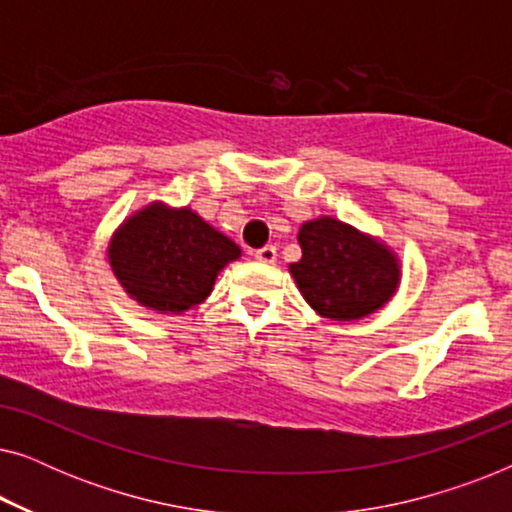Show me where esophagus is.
<instances>
[{"label":"esophagus","mask_w":512,"mask_h":512,"mask_svg":"<svg viewBox=\"0 0 512 512\" xmlns=\"http://www.w3.org/2000/svg\"><path fill=\"white\" fill-rule=\"evenodd\" d=\"M254 258L261 263H275L277 261V249L272 244H265V247L254 251Z\"/></svg>","instance_id":"34e87169"}]
</instances>
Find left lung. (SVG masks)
Returning <instances> with one entry per match:
<instances>
[{"mask_svg": "<svg viewBox=\"0 0 512 512\" xmlns=\"http://www.w3.org/2000/svg\"><path fill=\"white\" fill-rule=\"evenodd\" d=\"M303 256L291 275L319 314L335 321L368 317L394 296L398 265L389 249L335 219L307 221L298 233Z\"/></svg>", "mask_w": 512, "mask_h": 512, "instance_id": "obj_1", "label": "left lung"}]
</instances>
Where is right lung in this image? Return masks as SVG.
<instances>
[{
  "label": "right lung",
  "instance_id": "add662e5",
  "mask_svg": "<svg viewBox=\"0 0 512 512\" xmlns=\"http://www.w3.org/2000/svg\"><path fill=\"white\" fill-rule=\"evenodd\" d=\"M240 247L191 209L151 205L118 230L109 261L125 291L146 307L179 314L202 303Z\"/></svg>",
  "mask_w": 512,
  "mask_h": 512
}]
</instances>
